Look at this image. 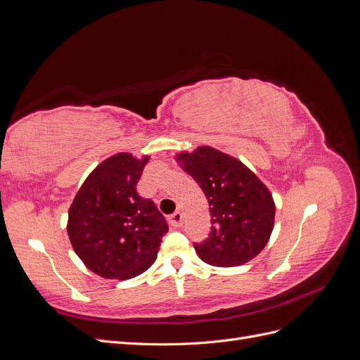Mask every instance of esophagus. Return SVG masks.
<instances>
[{
    "mask_svg": "<svg viewBox=\"0 0 360 360\" xmlns=\"http://www.w3.org/2000/svg\"><path fill=\"white\" fill-rule=\"evenodd\" d=\"M169 224H171L174 228L181 226V224H183V214H181L180 212L172 213V214L169 216Z\"/></svg>",
    "mask_w": 360,
    "mask_h": 360,
    "instance_id": "esophagus-1",
    "label": "esophagus"
}]
</instances>
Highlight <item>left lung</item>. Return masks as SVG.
I'll use <instances>...</instances> for the list:
<instances>
[{"instance_id":"left-lung-1","label":"left lung","mask_w":360,"mask_h":360,"mask_svg":"<svg viewBox=\"0 0 360 360\" xmlns=\"http://www.w3.org/2000/svg\"><path fill=\"white\" fill-rule=\"evenodd\" d=\"M176 160L200 184L212 213V231L195 250L216 267L242 266L267 245L275 225V201L266 184L238 159L209 146Z\"/></svg>"}]
</instances>
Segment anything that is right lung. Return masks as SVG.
I'll return each instance as SVG.
<instances>
[{
    "instance_id": "1",
    "label": "right lung",
    "mask_w": 360,
    "mask_h": 360,
    "mask_svg": "<svg viewBox=\"0 0 360 360\" xmlns=\"http://www.w3.org/2000/svg\"><path fill=\"white\" fill-rule=\"evenodd\" d=\"M117 153L97 165L69 209L68 234L82 263L106 279H130L156 261L168 224L136 192L148 162Z\"/></svg>"
}]
</instances>
